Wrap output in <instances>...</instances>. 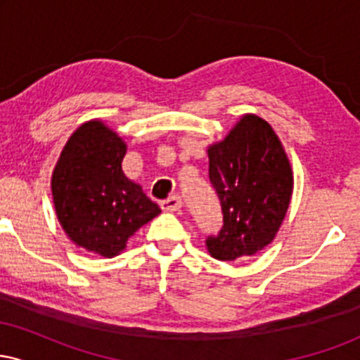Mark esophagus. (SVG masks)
<instances>
[{
    "mask_svg": "<svg viewBox=\"0 0 360 360\" xmlns=\"http://www.w3.org/2000/svg\"><path fill=\"white\" fill-rule=\"evenodd\" d=\"M181 205H183V201H181L179 194H171L166 200L160 201V208H162L164 212H177V210L181 208Z\"/></svg>",
    "mask_w": 360,
    "mask_h": 360,
    "instance_id": "1",
    "label": "esophagus"
}]
</instances>
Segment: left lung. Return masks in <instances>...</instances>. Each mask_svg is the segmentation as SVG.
I'll use <instances>...</instances> for the list:
<instances>
[{"instance_id":"1","label":"left lung","mask_w":360,"mask_h":360,"mask_svg":"<svg viewBox=\"0 0 360 360\" xmlns=\"http://www.w3.org/2000/svg\"><path fill=\"white\" fill-rule=\"evenodd\" d=\"M208 157L223 225L206 238V247L218 260L254 255L276 237L291 201L286 152L269 123L245 115L225 140L208 148Z\"/></svg>"}]
</instances>
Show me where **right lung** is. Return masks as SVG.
Here are the masks:
<instances>
[{
	"label": "right lung",
	"mask_w": 360,
	"mask_h": 360,
	"mask_svg": "<svg viewBox=\"0 0 360 360\" xmlns=\"http://www.w3.org/2000/svg\"><path fill=\"white\" fill-rule=\"evenodd\" d=\"M127 146L98 120L71 135L52 174L57 218L76 245L115 257L142 225L160 213L122 171Z\"/></svg>",
	"instance_id": "right-lung-1"
}]
</instances>
